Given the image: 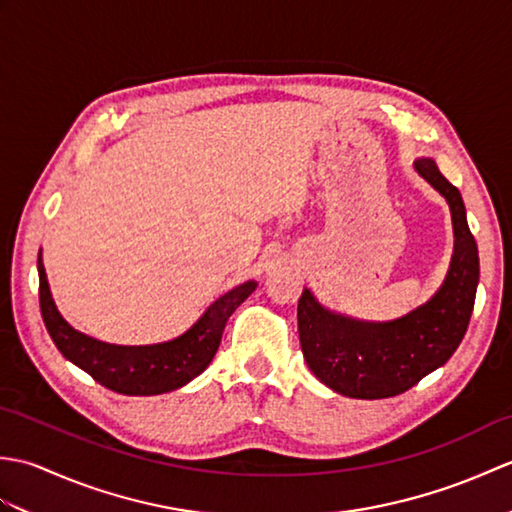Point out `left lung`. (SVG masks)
Instances as JSON below:
<instances>
[{"label":"left lung","instance_id":"obj_1","mask_svg":"<svg viewBox=\"0 0 512 512\" xmlns=\"http://www.w3.org/2000/svg\"><path fill=\"white\" fill-rule=\"evenodd\" d=\"M413 167L449 202L455 235L449 273L424 306L387 323L334 314L303 290L297 306L301 352L312 374L336 394L361 400L398 396L447 363L469 328L480 257L462 195L433 160L420 158Z\"/></svg>","mask_w":512,"mask_h":512}]
</instances>
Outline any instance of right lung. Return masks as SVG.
<instances>
[{
  "label": "right lung",
  "mask_w": 512,
  "mask_h": 512,
  "mask_svg": "<svg viewBox=\"0 0 512 512\" xmlns=\"http://www.w3.org/2000/svg\"><path fill=\"white\" fill-rule=\"evenodd\" d=\"M37 270L41 317L54 345L70 363L88 372L96 383L125 396L167 394V391L187 385L189 380L200 376L220 347L228 317L257 288L255 281H246V284L228 290L178 339L158 345L127 347L96 341L92 336L70 328L52 301L41 253Z\"/></svg>",
  "instance_id": "right-lung-1"
}]
</instances>
